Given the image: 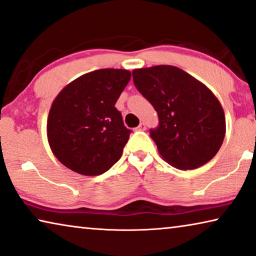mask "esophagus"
<instances>
[{
    "instance_id": "1",
    "label": "esophagus",
    "mask_w": 256,
    "mask_h": 256,
    "mask_svg": "<svg viewBox=\"0 0 256 256\" xmlns=\"http://www.w3.org/2000/svg\"><path fill=\"white\" fill-rule=\"evenodd\" d=\"M146 128H146V124L144 123H140V125H139V126H138L136 128V130H138V131H144V130Z\"/></svg>"
}]
</instances>
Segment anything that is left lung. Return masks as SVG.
<instances>
[{"mask_svg": "<svg viewBox=\"0 0 256 256\" xmlns=\"http://www.w3.org/2000/svg\"><path fill=\"white\" fill-rule=\"evenodd\" d=\"M133 83L155 108L150 128L160 156L176 168L192 170L216 155L226 134L224 112L204 84L174 66L132 72Z\"/></svg>", "mask_w": 256, "mask_h": 256, "instance_id": "8db88e82", "label": "left lung"}]
</instances>
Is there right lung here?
<instances>
[{
    "mask_svg": "<svg viewBox=\"0 0 256 256\" xmlns=\"http://www.w3.org/2000/svg\"><path fill=\"white\" fill-rule=\"evenodd\" d=\"M130 78L128 70H98L68 84L54 99L48 139L66 168L93 176L118 162L132 131L115 104Z\"/></svg>",
    "mask_w": 256,
    "mask_h": 256,
    "instance_id": "1",
    "label": "right lung"
}]
</instances>
